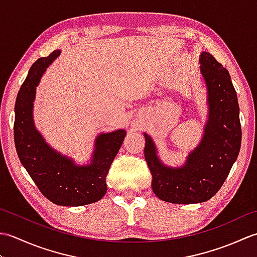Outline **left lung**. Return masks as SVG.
Returning a JSON list of instances; mask_svg holds the SVG:
<instances>
[{
    "mask_svg": "<svg viewBox=\"0 0 257 257\" xmlns=\"http://www.w3.org/2000/svg\"><path fill=\"white\" fill-rule=\"evenodd\" d=\"M201 73L209 91V121L198 148L181 168H168L158 159L155 144L145 134V159L158 198L176 204L210 200L224 183L241 149L242 129L236 91L227 69L203 52Z\"/></svg>",
    "mask_w": 257,
    "mask_h": 257,
    "instance_id": "8db88e82",
    "label": "left lung"
}]
</instances>
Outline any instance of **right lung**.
<instances>
[{
    "label": "right lung",
    "instance_id": "right-lung-1",
    "mask_svg": "<svg viewBox=\"0 0 257 257\" xmlns=\"http://www.w3.org/2000/svg\"><path fill=\"white\" fill-rule=\"evenodd\" d=\"M59 53L54 51L37 59L22 84L15 102L14 143L22 165L48 200L57 205L80 206L99 201L106 194V177L125 132L120 129L100 135L88 166H75L47 146L33 122V101L43 73Z\"/></svg>",
    "mask_w": 257,
    "mask_h": 257
}]
</instances>
